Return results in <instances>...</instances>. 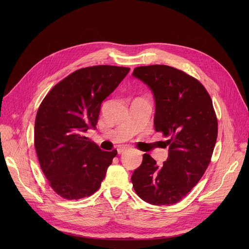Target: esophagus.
Instances as JSON below:
<instances>
[{"instance_id": "34e87169", "label": "esophagus", "mask_w": 249, "mask_h": 249, "mask_svg": "<svg viewBox=\"0 0 249 249\" xmlns=\"http://www.w3.org/2000/svg\"><path fill=\"white\" fill-rule=\"evenodd\" d=\"M126 150H127V148H125V147H120V148H119L117 151H118V154L120 155V154L124 153Z\"/></svg>"}]
</instances>
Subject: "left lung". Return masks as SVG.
<instances>
[{"mask_svg": "<svg viewBox=\"0 0 249 249\" xmlns=\"http://www.w3.org/2000/svg\"><path fill=\"white\" fill-rule=\"evenodd\" d=\"M132 76L152 90L155 130L168 137L166 161L159 166L144 154L131 177L133 187L147 203L172 205L198 183L210 163L218 137L213 102L200 82L169 66L138 67Z\"/></svg>", "mask_w": 249, "mask_h": 249, "instance_id": "8db88e82", "label": "left lung"}]
</instances>
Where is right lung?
<instances>
[{"mask_svg":"<svg viewBox=\"0 0 249 249\" xmlns=\"http://www.w3.org/2000/svg\"><path fill=\"white\" fill-rule=\"evenodd\" d=\"M130 69L93 66L58 83L41 102L34 127V146L51 188L68 200L92 195L100 187L117 151L106 152L86 133L95 129L102 101Z\"/></svg>","mask_w":249,"mask_h":249,"instance_id":"right-lung-1","label":"right lung"}]
</instances>
